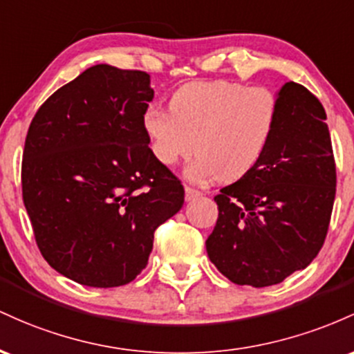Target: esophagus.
<instances>
[{"mask_svg": "<svg viewBox=\"0 0 354 354\" xmlns=\"http://www.w3.org/2000/svg\"><path fill=\"white\" fill-rule=\"evenodd\" d=\"M202 192L201 190L194 189V187H189V185H185V201H194V198L201 197Z\"/></svg>", "mask_w": 354, "mask_h": 354, "instance_id": "esophagus-1", "label": "esophagus"}]
</instances>
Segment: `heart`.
<instances>
[{
	"instance_id": "1",
	"label": "heart",
	"mask_w": 354,
	"mask_h": 354,
	"mask_svg": "<svg viewBox=\"0 0 354 354\" xmlns=\"http://www.w3.org/2000/svg\"><path fill=\"white\" fill-rule=\"evenodd\" d=\"M169 110L150 106L144 115L153 157L174 167L196 150L189 178L234 182L263 157L276 125L277 100L264 86L234 80L192 82L174 91Z\"/></svg>"
}]
</instances>
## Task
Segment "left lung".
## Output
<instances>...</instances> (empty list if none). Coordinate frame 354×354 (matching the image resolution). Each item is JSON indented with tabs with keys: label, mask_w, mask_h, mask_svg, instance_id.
Listing matches in <instances>:
<instances>
[{
	"label": "left lung",
	"mask_w": 354,
	"mask_h": 354,
	"mask_svg": "<svg viewBox=\"0 0 354 354\" xmlns=\"http://www.w3.org/2000/svg\"><path fill=\"white\" fill-rule=\"evenodd\" d=\"M277 118L256 165L214 197L209 259L239 286L266 288L308 268L323 248L336 194L326 112L303 85L277 91Z\"/></svg>",
	"instance_id": "left-lung-1"
}]
</instances>
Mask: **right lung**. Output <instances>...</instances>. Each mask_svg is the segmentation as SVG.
Instances as JSON below:
<instances>
[{
	"label": "right lung",
	"instance_id": "right-lung-1",
	"mask_svg": "<svg viewBox=\"0 0 354 354\" xmlns=\"http://www.w3.org/2000/svg\"><path fill=\"white\" fill-rule=\"evenodd\" d=\"M150 75L95 65L38 109L21 164L23 202L55 271L90 288L133 281L153 232L184 204L180 180L153 157L144 115Z\"/></svg>",
	"mask_w": 354,
	"mask_h": 354
}]
</instances>
